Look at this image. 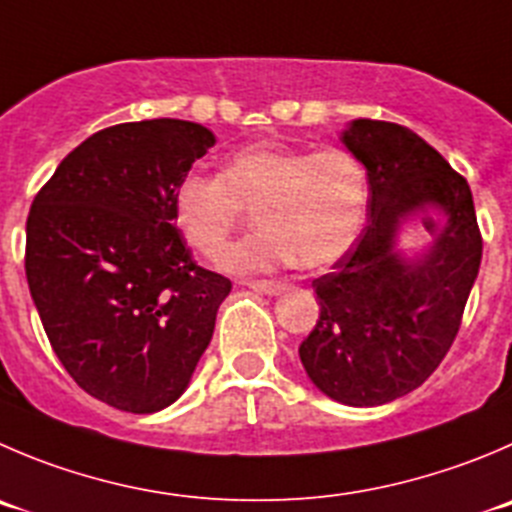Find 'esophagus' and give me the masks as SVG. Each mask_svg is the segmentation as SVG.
<instances>
[{
    "mask_svg": "<svg viewBox=\"0 0 512 512\" xmlns=\"http://www.w3.org/2000/svg\"><path fill=\"white\" fill-rule=\"evenodd\" d=\"M248 289L259 291V294H266V296H276L284 291V284H279V281H251Z\"/></svg>",
    "mask_w": 512,
    "mask_h": 512,
    "instance_id": "34e87169",
    "label": "esophagus"
}]
</instances>
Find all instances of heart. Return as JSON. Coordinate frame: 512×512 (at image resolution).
Returning a JSON list of instances; mask_svg holds the SVG:
<instances>
[{
    "mask_svg": "<svg viewBox=\"0 0 512 512\" xmlns=\"http://www.w3.org/2000/svg\"><path fill=\"white\" fill-rule=\"evenodd\" d=\"M367 201V170L347 150L253 143L228 155L221 175H180L170 216L198 253L216 259L243 208L256 206L259 231L218 261L228 274L253 276L289 264L324 269L342 259L362 231Z\"/></svg>",
    "mask_w": 512,
    "mask_h": 512,
    "instance_id": "1",
    "label": "heart"
}]
</instances>
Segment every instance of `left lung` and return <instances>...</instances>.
Here are the masks:
<instances>
[{
  "label": "left lung",
  "mask_w": 512,
  "mask_h": 512,
  "mask_svg": "<svg viewBox=\"0 0 512 512\" xmlns=\"http://www.w3.org/2000/svg\"><path fill=\"white\" fill-rule=\"evenodd\" d=\"M342 143L367 170L369 221L316 279L319 321L301 342L306 377L349 407H377L420 387L455 342L483 259L467 180L410 128L359 118ZM422 227V247L404 233Z\"/></svg>",
  "instance_id": "left-lung-1"
}]
</instances>
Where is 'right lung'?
Wrapping results in <instances>:
<instances>
[{
	"instance_id": "1",
	"label": "right lung",
	"mask_w": 512,
	"mask_h": 512,
	"mask_svg": "<svg viewBox=\"0 0 512 512\" xmlns=\"http://www.w3.org/2000/svg\"><path fill=\"white\" fill-rule=\"evenodd\" d=\"M216 145L191 120H140L77 145L27 218L29 294L70 377L115 410L150 415L186 392L231 281L180 241L170 196Z\"/></svg>"
}]
</instances>
